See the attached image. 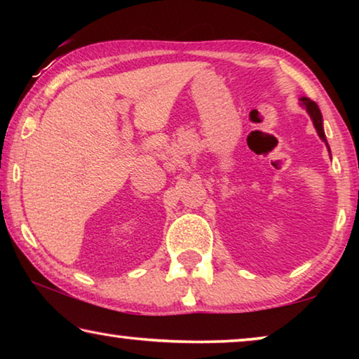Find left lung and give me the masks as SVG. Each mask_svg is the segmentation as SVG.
I'll use <instances>...</instances> for the list:
<instances>
[{
	"label": "left lung",
	"instance_id": "obj_1",
	"mask_svg": "<svg viewBox=\"0 0 359 359\" xmlns=\"http://www.w3.org/2000/svg\"><path fill=\"white\" fill-rule=\"evenodd\" d=\"M299 101H301V102H299V104H301L304 109L307 111V114L311 116V119L313 122V127H316V130H317L318 137H320V140L325 142L327 149H328V151H330V147H328L325 132H323V119H322V112H320V109H318V106L312 100H309V97H306V96H302Z\"/></svg>",
	"mask_w": 359,
	"mask_h": 359
}]
</instances>
